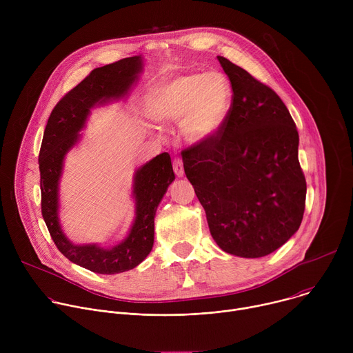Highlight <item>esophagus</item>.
Returning a JSON list of instances; mask_svg holds the SVG:
<instances>
[{
    "label": "esophagus",
    "instance_id": "obj_1",
    "mask_svg": "<svg viewBox=\"0 0 353 353\" xmlns=\"http://www.w3.org/2000/svg\"><path fill=\"white\" fill-rule=\"evenodd\" d=\"M173 170L177 177H181L184 174V168H183V159L180 157H176L173 159Z\"/></svg>",
    "mask_w": 353,
    "mask_h": 353
}]
</instances>
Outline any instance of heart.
Listing matches in <instances>:
<instances>
[{"label": "heart", "instance_id": "heart-1", "mask_svg": "<svg viewBox=\"0 0 353 353\" xmlns=\"http://www.w3.org/2000/svg\"><path fill=\"white\" fill-rule=\"evenodd\" d=\"M230 103V86L218 72L191 74L172 82L154 100L152 113L161 123L183 121L191 142L210 139L223 123Z\"/></svg>", "mask_w": 353, "mask_h": 353}]
</instances>
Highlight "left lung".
I'll use <instances>...</instances> for the list:
<instances>
[{
  "instance_id": "obj_1",
  "label": "left lung",
  "mask_w": 353,
  "mask_h": 353,
  "mask_svg": "<svg viewBox=\"0 0 353 353\" xmlns=\"http://www.w3.org/2000/svg\"><path fill=\"white\" fill-rule=\"evenodd\" d=\"M232 103L218 131L181 150L210 232L229 254L259 259L285 244L306 207L299 132L282 99L225 57Z\"/></svg>"
}]
</instances>
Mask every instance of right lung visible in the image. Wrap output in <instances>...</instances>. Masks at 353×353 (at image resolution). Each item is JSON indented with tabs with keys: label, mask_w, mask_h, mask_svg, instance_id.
<instances>
[{
	"label": "right lung",
	"mask_w": 353,
	"mask_h": 353,
	"mask_svg": "<svg viewBox=\"0 0 353 353\" xmlns=\"http://www.w3.org/2000/svg\"><path fill=\"white\" fill-rule=\"evenodd\" d=\"M141 57H128L94 68L65 93L48 117L39 154L41 215L54 244L70 261L97 274H119L135 268L154 245L155 214L169 184L174 180L170 155L163 152L137 170L134 183L135 222L127 239L113 248L75 245L59 223V180L65 154L79 138L90 109L130 89L141 71Z\"/></svg>",
	"instance_id": "1"
}]
</instances>
